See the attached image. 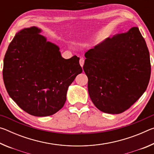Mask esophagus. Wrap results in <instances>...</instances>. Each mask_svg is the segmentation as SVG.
<instances>
[{
	"mask_svg": "<svg viewBox=\"0 0 154 154\" xmlns=\"http://www.w3.org/2000/svg\"><path fill=\"white\" fill-rule=\"evenodd\" d=\"M79 64H80V66H82V67H83V64H84V59H83V58H80V60H79Z\"/></svg>",
	"mask_w": 154,
	"mask_h": 154,
	"instance_id": "esophagus-1",
	"label": "esophagus"
}]
</instances>
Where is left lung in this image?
Wrapping results in <instances>:
<instances>
[{"instance_id": "1", "label": "left lung", "mask_w": 154, "mask_h": 154, "mask_svg": "<svg viewBox=\"0 0 154 154\" xmlns=\"http://www.w3.org/2000/svg\"><path fill=\"white\" fill-rule=\"evenodd\" d=\"M85 56L88 93L100 111L123 113L145 92L151 75L149 52L137 27L106 38Z\"/></svg>"}]
</instances>
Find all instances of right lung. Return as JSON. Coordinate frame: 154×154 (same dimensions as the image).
Here are the masks:
<instances>
[{"instance_id":"add662e5","label":"right lung","mask_w":154,"mask_h":154,"mask_svg":"<svg viewBox=\"0 0 154 154\" xmlns=\"http://www.w3.org/2000/svg\"><path fill=\"white\" fill-rule=\"evenodd\" d=\"M41 32L36 26L18 31L5 54L2 71L10 97L37 117L51 116L63 107L68 88L82 72L79 58H62L59 47Z\"/></svg>"}]
</instances>
